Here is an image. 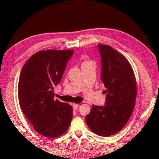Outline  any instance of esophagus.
<instances>
[{"label": "esophagus", "instance_id": "34e87169", "mask_svg": "<svg viewBox=\"0 0 159 159\" xmlns=\"http://www.w3.org/2000/svg\"><path fill=\"white\" fill-rule=\"evenodd\" d=\"M78 107H79V104H72V107H73V109L74 110H76Z\"/></svg>", "mask_w": 159, "mask_h": 159}]
</instances>
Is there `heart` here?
Masks as SVG:
<instances>
[{"label":"heart","mask_w":159,"mask_h":159,"mask_svg":"<svg viewBox=\"0 0 159 159\" xmlns=\"http://www.w3.org/2000/svg\"><path fill=\"white\" fill-rule=\"evenodd\" d=\"M89 62H92V61H85V62H84L83 63H89Z\"/></svg>","instance_id":"obj_1"}]
</instances>
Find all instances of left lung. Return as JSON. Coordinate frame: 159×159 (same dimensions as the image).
<instances>
[{
	"label": "left lung",
	"instance_id": "left-lung-1",
	"mask_svg": "<svg viewBox=\"0 0 159 159\" xmlns=\"http://www.w3.org/2000/svg\"><path fill=\"white\" fill-rule=\"evenodd\" d=\"M101 57V80L106 90L104 106L93 105L85 120L98 135L109 137L122 129L133 113L137 85L133 68L126 57L108 45H98Z\"/></svg>",
	"mask_w": 159,
	"mask_h": 159
}]
</instances>
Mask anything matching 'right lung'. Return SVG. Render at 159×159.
Segmentation results:
<instances>
[{
    "instance_id": "add662e5",
    "label": "right lung",
    "mask_w": 159,
    "mask_h": 159,
    "mask_svg": "<svg viewBox=\"0 0 159 159\" xmlns=\"http://www.w3.org/2000/svg\"><path fill=\"white\" fill-rule=\"evenodd\" d=\"M73 53L72 50H41L30 57L20 72V107L34 129L46 137L65 133L72 120V106L54 100L53 89L61 80Z\"/></svg>"
}]
</instances>
